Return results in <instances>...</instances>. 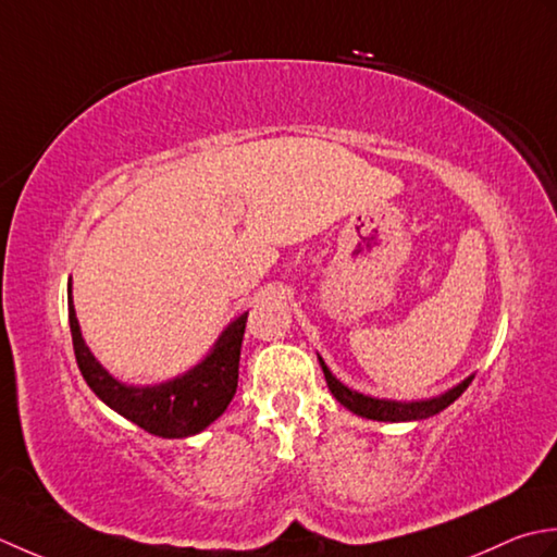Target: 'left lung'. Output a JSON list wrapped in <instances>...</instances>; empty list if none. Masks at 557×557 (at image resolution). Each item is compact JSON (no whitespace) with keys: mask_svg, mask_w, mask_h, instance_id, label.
Masks as SVG:
<instances>
[{"mask_svg":"<svg viewBox=\"0 0 557 557\" xmlns=\"http://www.w3.org/2000/svg\"><path fill=\"white\" fill-rule=\"evenodd\" d=\"M320 366L324 372V380L329 384V392L336 396L338 404H344L348 411H354L356 416L370 418V421H384V423H401V421H423V418L435 416L440 411H445L449 404H454L463 394V389L469 387L471 377L459 382L457 387H451L449 392L433 396V399L425 401H392V399H374V396H366L360 392L348 389L346 384L338 382L332 370L324 366V360L320 358Z\"/></svg>","mask_w":557,"mask_h":557,"instance_id":"obj_1","label":"left lung"}]
</instances>
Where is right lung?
<instances>
[{
	"mask_svg": "<svg viewBox=\"0 0 557 557\" xmlns=\"http://www.w3.org/2000/svg\"><path fill=\"white\" fill-rule=\"evenodd\" d=\"M70 302V329L74 342V356L84 380L106 401L112 411L144 428L146 433L177 440L201 433L219 418L233 401L237 389V368H240V348L247 324V312L233 320L213 344L211 354L199 366L153 387H134L112 377L90 354L82 329H78L72 283L66 290Z\"/></svg>",
	"mask_w": 557,
	"mask_h": 557,
	"instance_id": "right-lung-1",
	"label": "right lung"
}]
</instances>
